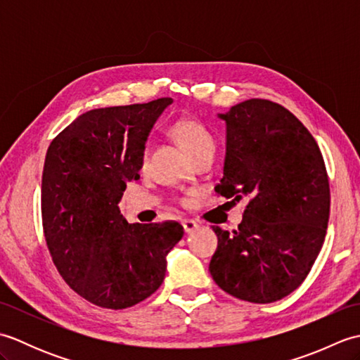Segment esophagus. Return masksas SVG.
Instances as JSON below:
<instances>
[{
  "label": "esophagus",
  "mask_w": 360,
  "mask_h": 360,
  "mask_svg": "<svg viewBox=\"0 0 360 360\" xmlns=\"http://www.w3.org/2000/svg\"><path fill=\"white\" fill-rule=\"evenodd\" d=\"M182 227H184L186 233H192L193 231H196L198 227H200V224H198L193 219H184L182 221Z\"/></svg>",
  "instance_id": "1"
}]
</instances>
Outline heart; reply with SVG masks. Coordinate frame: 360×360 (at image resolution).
Returning <instances> with one entry per match:
<instances>
[{
    "label": "heart",
    "instance_id": "1",
    "mask_svg": "<svg viewBox=\"0 0 360 360\" xmlns=\"http://www.w3.org/2000/svg\"><path fill=\"white\" fill-rule=\"evenodd\" d=\"M172 133L178 139L190 156L193 159L204 155V153L215 151L217 143L212 133L201 122L195 119H179L172 125ZM147 160V153L143 155V162Z\"/></svg>",
    "mask_w": 360,
    "mask_h": 360
}]
</instances>
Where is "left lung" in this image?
Returning a JSON list of instances; mask_svg holds the SVG:
<instances>
[{
	"instance_id": "left-lung-1",
	"label": "left lung",
	"mask_w": 360,
	"mask_h": 360,
	"mask_svg": "<svg viewBox=\"0 0 360 360\" xmlns=\"http://www.w3.org/2000/svg\"><path fill=\"white\" fill-rule=\"evenodd\" d=\"M226 124L219 195L249 198L232 233L213 227L209 271L240 300L272 303L302 285L325 241L330 182L319 145L281 105L249 98L218 114Z\"/></svg>"
}]
</instances>
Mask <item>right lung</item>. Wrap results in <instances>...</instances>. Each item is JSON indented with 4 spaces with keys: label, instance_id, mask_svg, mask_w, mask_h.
I'll use <instances>...</instances> for the list:
<instances>
[{
    "label": "right lung",
    "instance_id": "1",
    "mask_svg": "<svg viewBox=\"0 0 360 360\" xmlns=\"http://www.w3.org/2000/svg\"><path fill=\"white\" fill-rule=\"evenodd\" d=\"M172 98L80 114L49 145L41 179L46 243L63 280L85 300L124 309L162 285L181 224H129L119 202L139 178L153 125Z\"/></svg>",
    "mask_w": 360,
    "mask_h": 360
}]
</instances>
